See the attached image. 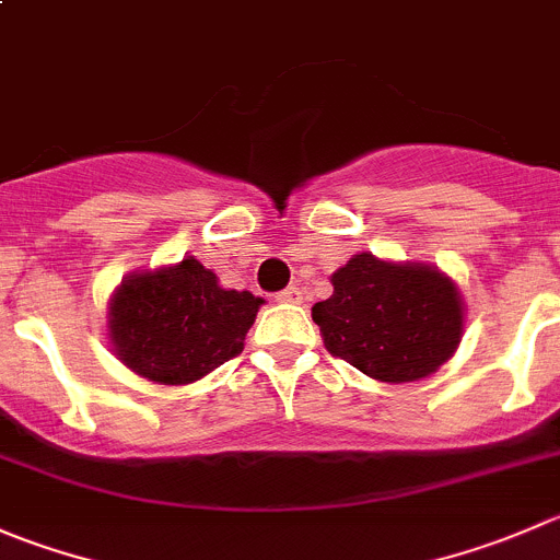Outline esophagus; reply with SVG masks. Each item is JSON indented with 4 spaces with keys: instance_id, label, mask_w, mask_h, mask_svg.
<instances>
[{
    "instance_id": "obj_1",
    "label": "esophagus",
    "mask_w": 560,
    "mask_h": 560,
    "mask_svg": "<svg viewBox=\"0 0 560 560\" xmlns=\"http://www.w3.org/2000/svg\"><path fill=\"white\" fill-rule=\"evenodd\" d=\"M276 301L279 303H301L303 301V290L301 287H287V290H281V292H276Z\"/></svg>"
}]
</instances>
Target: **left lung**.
<instances>
[{
  "label": "left lung",
  "mask_w": 560,
  "mask_h": 560,
  "mask_svg": "<svg viewBox=\"0 0 560 560\" xmlns=\"http://www.w3.org/2000/svg\"><path fill=\"white\" fill-rule=\"evenodd\" d=\"M334 295L312 306L325 350L383 383L435 372L463 339V301L430 265H394L355 254L330 279Z\"/></svg>",
  "instance_id": "left-lung-1"
}]
</instances>
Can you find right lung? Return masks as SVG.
I'll return each mask as SVG.
<instances>
[{"mask_svg": "<svg viewBox=\"0 0 560 560\" xmlns=\"http://www.w3.org/2000/svg\"><path fill=\"white\" fill-rule=\"evenodd\" d=\"M262 298L221 290L194 257L175 268L136 273L119 284L108 336L119 361L142 377L183 385L241 355Z\"/></svg>", "mask_w": 560, "mask_h": 560, "instance_id": "right-lung-1", "label": "right lung"}]
</instances>
